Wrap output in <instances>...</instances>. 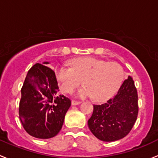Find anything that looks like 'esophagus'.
<instances>
[{
  "mask_svg": "<svg viewBox=\"0 0 158 158\" xmlns=\"http://www.w3.org/2000/svg\"><path fill=\"white\" fill-rule=\"evenodd\" d=\"M81 103L80 101H77V100H71V104L73 106H75V105H78V104Z\"/></svg>",
  "mask_w": 158,
  "mask_h": 158,
  "instance_id": "1",
  "label": "esophagus"
}]
</instances>
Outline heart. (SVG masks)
<instances>
[{"label":"heart","mask_w":158,"mask_h":158,"mask_svg":"<svg viewBox=\"0 0 158 158\" xmlns=\"http://www.w3.org/2000/svg\"><path fill=\"white\" fill-rule=\"evenodd\" d=\"M71 68L58 66L55 78L63 93L72 92L82 83L84 86L77 92L79 97H93L98 102L110 99L119 88L124 79V71L116 62H108L94 58L74 59Z\"/></svg>","instance_id":"heart-1"}]
</instances>
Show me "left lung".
<instances>
[{
	"instance_id": "8db88e82",
	"label": "left lung",
	"mask_w": 158,
	"mask_h": 158,
	"mask_svg": "<svg viewBox=\"0 0 158 158\" xmlns=\"http://www.w3.org/2000/svg\"><path fill=\"white\" fill-rule=\"evenodd\" d=\"M138 94L132 77L123 81L114 97L101 105H94L88 127L96 138L103 141L123 139L137 119Z\"/></svg>"
}]
</instances>
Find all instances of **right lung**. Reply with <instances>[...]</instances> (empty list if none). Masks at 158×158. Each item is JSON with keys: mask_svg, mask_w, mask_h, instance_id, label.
I'll return each mask as SVG.
<instances>
[{"mask_svg": "<svg viewBox=\"0 0 158 158\" xmlns=\"http://www.w3.org/2000/svg\"><path fill=\"white\" fill-rule=\"evenodd\" d=\"M44 61L34 64L27 73L21 89L19 117L29 135L47 139L61 129L71 100L58 96V82L55 72Z\"/></svg>", "mask_w": 158, "mask_h": 158, "instance_id": "obj_1", "label": "right lung"}]
</instances>
